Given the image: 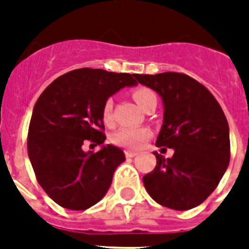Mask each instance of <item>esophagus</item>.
Returning a JSON list of instances; mask_svg holds the SVG:
<instances>
[{"label": "esophagus", "mask_w": 249, "mask_h": 249, "mask_svg": "<svg viewBox=\"0 0 249 249\" xmlns=\"http://www.w3.org/2000/svg\"><path fill=\"white\" fill-rule=\"evenodd\" d=\"M137 155H138V152L132 151V150H126V151H125V156H126V158H134V156Z\"/></svg>", "instance_id": "1"}]
</instances>
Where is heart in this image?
I'll return each mask as SVG.
<instances>
[{"mask_svg": "<svg viewBox=\"0 0 249 249\" xmlns=\"http://www.w3.org/2000/svg\"><path fill=\"white\" fill-rule=\"evenodd\" d=\"M133 98L136 99L141 108L144 109L151 103H156V95L152 90L147 88H140L134 90ZM112 107L113 101L109 98L105 102L103 109H102V117L106 124H109L112 120ZM151 137V130L143 126H124L112 134V142L117 146L129 148V150H136L140 148L142 144Z\"/></svg>", "mask_w": 249, "mask_h": 249, "instance_id": "heart-1", "label": "heart"}]
</instances>
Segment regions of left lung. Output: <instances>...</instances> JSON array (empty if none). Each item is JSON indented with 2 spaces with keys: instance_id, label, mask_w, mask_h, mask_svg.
Segmentation results:
<instances>
[{
  "instance_id": "1",
  "label": "left lung",
  "mask_w": 249,
  "mask_h": 249,
  "mask_svg": "<svg viewBox=\"0 0 249 249\" xmlns=\"http://www.w3.org/2000/svg\"><path fill=\"white\" fill-rule=\"evenodd\" d=\"M136 79L163 101V125L156 146L174 150L168 159L154 152L156 166L143 177L146 191L170 209L195 208L214 191L230 161L224 111L205 86L183 73L136 75Z\"/></svg>"
}]
</instances>
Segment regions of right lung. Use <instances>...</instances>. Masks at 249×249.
Masks as SVG:
<instances>
[{"instance_id": "right-lung-1", "label": "right lung", "mask_w": 249, "mask_h": 249, "mask_svg": "<svg viewBox=\"0 0 249 249\" xmlns=\"http://www.w3.org/2000/svg\"><path fill=\"white\" fill-rule=\"evenodd\" d=\"M137 84L136 73L80 68L54 80L37 99L29 123L28 156L37 181L56 204L85 211L108 191L125 155L103 143L102 109L111 95ZM85 142L102 148L85 153Z\"/></svg>"}]
</instances>
